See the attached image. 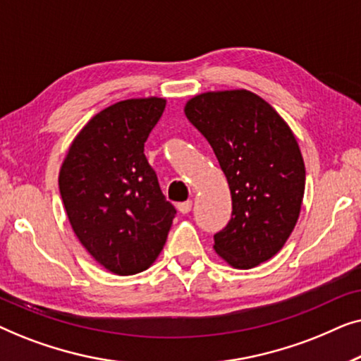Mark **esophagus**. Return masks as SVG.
Returning <instances> with one entry per match:
<instances>
[{"instance_id":"obj_1","label":"esophagus","mask_w":361,"mask_h":361,"mask_svg":"<svg viewBox=\"0 0 361 361\" xmlns=\"http://www.w3.org/2000/svg\"><path fill=\"white\" fill-rule=\"evenodd\" d=\"M192 209V200H185V202H180V204H177V210L180 212V214H189Z\"/></svg>"}]
</instances>
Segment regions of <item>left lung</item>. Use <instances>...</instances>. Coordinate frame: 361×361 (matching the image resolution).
Masks as SVG:
<instances>
[{"label":"left lung","mask_w":361,"mask_h":361,"mask_svg":"<svg viewBox=\"0 0 361 361\" xmlns=\"http://www.w3.org/2000/svg\"><path fill=\"white\" fill-rule=\"evenodd\" d=\"M185 116L210 142L231 192V219L214 248L233 268L273 258L298 224L305 166L279 113L250 90L207 92L185 103Z\"/></svg>","instance_id":"obj_1"}]
</instances>
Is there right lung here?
I'll use <instances>...</instances> for the list:
<instances>
[{"instance_id": "add662e5", "label": "right lung", "mask_w": 361, "mask_h": 361, "mask_svg": "<svg viewBox=\"0 0 361 361\" xmlns=\"http://www.w3.org/2000/svg\"><path fill=\"white\" fill-rule=\"evenodd\" d=\"M164 108V98L149 97L97 113L72 141L59 172L73 233L97 263L120 276L154 263L176 215L145 156Z\"/></svg>"}]
</instances>
